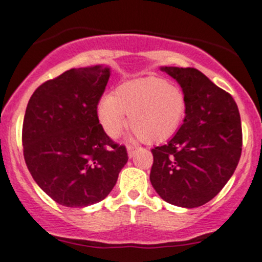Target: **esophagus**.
I'll list each match as a JSON object with an SVG mask.
<instances>
[{
	"label": "esophagus",
	"instance_id": "1",
	"mask_svg": "<svg viewBox=\"0 0 262 262\" xmlns=\"http://www.w3.org/2000/svg\"><path fill=\"white\" fill-rule=\"evenodd\" d=\"M126 149H128V156H129V157H133L134 153H136L137 147L136 146H128V147H126Z\"/></svg>",
	"mask_w": 262,
	"mask_h": 262
}]
</instances>
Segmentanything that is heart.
Segmentation results:
<instances>
[{"mask_svg":"<svg viewBox=\"0 0 262 262\" xmlns=\"http://www.w3.org/2000/svg\"><path fill=\"white\" fill-rule=\"evenodd\" d=\"M187 101L184 91L160 77H144L121 83L115 95L100 100L97 114L104 130L115 138L128 124L146 143L172 137L180 128Z\"/></svg>","mask_w":262,"mask_h":262,"instance_id":"heart-1","label":"heart"}]
</instances>
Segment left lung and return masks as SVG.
Returning a JSON list of instances; mask_svg holds the SVG:
<instances>
[{"instance_id":"left-lung-1","label":"left lung","mask_w":262,"mask_h":262,"mask_svg":"<svg viewBox=\"0 0 262 262\" xmlns=\"http://www.w3.org/2000/svg\"><path fill=\"white\" fill-rule=\"evenodd\" d=\"M187 101L184 124L171 141L152 149L149 180L165 202L196 208L212 200L238 165L242 126L233 97L196 68L162 67Z\"/></svg>"}]
</instances>
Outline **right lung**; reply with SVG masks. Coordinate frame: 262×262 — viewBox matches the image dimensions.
<instances>
[{
	"mask_svg": "<svg viewBox=\"0 0 262 262\" xmlns=\"http://www.w3.org/2000/svg\"><path fill=\"white\" fill-rule=\"evenodd\" d=\"M110 68H72L31 95L23 124L24 158L31 176L58 204L83 208L109 195L128 162L97 116Z\"/></svg>",
	"mask_w": 262,
	"mask_h": 262,
	"instance_id": "obj_1",
	"label": "right lung"
}]
</instances>
